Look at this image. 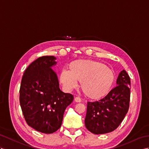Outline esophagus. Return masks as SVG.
<instances>
[{"label":"esophagus","mask_w":149,"mask_h":149,"mask_svg":"<svg viewBox=\"0 0 149 149\" xmlns=\"http://www.w3.org/2000/svg\"><path fill=\"white\" fill-rule=\"evenodd\" d=\"M75 102H81V99L79 97H75Z\"/></svg>","instance_id":"obj_1"}]
</instances>
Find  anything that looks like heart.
Returning a JSON list of instances; mask_svg holds the SVG:
<instances>
[{
  "label": "heart",
  "mask_w": 149,
  "mask_h": 149,
  "mask_svg": "<svg viewBox=\"0 0 149 149\" xmlns=\"http://www.w3.org/2000/svg\"><path fill=\"white\" fill-rule=\"evenodd\" d=\"M60 82L67 89H72L81 82V88L86 96L99 99L105 96L113 85V70L101 63L89 60H77L70 63L68 71L60 75Z\"/></svg>",
  "instance_id": "b5f03b06"
}]
</instances>
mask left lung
<instances>
[{
    "label": "left lung",
    "instance_id": "1",
    "mask_svg": "<svg viewBox=\"0 0 149 149\" xmlns=\"http://www.w3.org/2000/svg\"><path fill=\"white\" fill-rule=\"evenodd\" d=\"M117 86L106 96L95 102H87L86 128L94 134H104L116 130L128 113L131 83L127 72L121 71Z\"/></svg>",
    "mask_w": 149,
    "mask_h": 149
}]
</instances>
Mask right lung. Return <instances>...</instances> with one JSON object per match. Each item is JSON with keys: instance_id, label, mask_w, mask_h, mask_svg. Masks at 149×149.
<instances>
[{"instance_id": "add662e5", "label": "right lung", "mask_w": 149, "mask_h": 149, "mask_svg": "<svg viewBox=\"0 0 149 149\" xmlns=\"http://www.w3.org/2000/svg\"><path fill=\"white\" fill-rule=\"evenodd\" d=\"M53 56H43L24 71L19 90V102L27 124L36 130L49 134L62 125L63 113L74 100L73 95L59 88L57 76L51 67Z\"/></svg>"}]
</instances>
